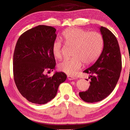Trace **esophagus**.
Returning <instances> with one entry per match:
<instances>
[{
	"mask_svg": "<svg viewBox=\"0 0 130 130\" xmlns=\"http://www.w3.org/2000/svg\"><path fill=\"white\" fill-rule=\"evenodd\" d=\"M68 80H75L76 78L71 76H68Z\"/></svg>",
	"mask_w": 130,
	"mask_h": 130,
	"instance_id": "esophagus-1",
	"label": "esophagus"
}]
</instances>
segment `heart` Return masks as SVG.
I'll return each instance as SVG.
<instances>
[{"label": "heart", "instance_id": "1", "mask_svg": "<svg viewBox=\"0 0 130 130\" xmlns=\"http://www.w3.org/2000/svg\"><path fill=\"white\" fill-rule=\"evenodd\" d=\"M67 44L75 46L74 58L65 59L58 65L61 71L69 75H75L81 68L83 62L86 65L94 62L100 57L104 45L101 35L97 32H88L82 29H69L62 33ZM61 41L57 39L53 44L52 52L55 58L62 56Z\"/></svg>", "mask_w": 130, "mask_h": 130}]
</instances>
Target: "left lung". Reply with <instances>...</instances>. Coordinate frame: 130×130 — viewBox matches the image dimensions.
<instances>
[{"instance_id":"left-lung-1","label":"left lung","mask_w":130,"mask_h":130,"mask_svg":"<svg viewBox=\"0 0 130 130\" xmlns=\"http://www.w3.org/2000/svg\"><path fill=\"white\" fill-rule=\"evenodd\" d=\"M100 30L104 40L103 50L95 62L84 71L90 75V85L87 90L79 92L82 100L88 103L106 98L116 87L121 71V54L116 38L106 28L101 26Z\"/></svg>"}]
</instances>
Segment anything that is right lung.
Returning <instances> with one entry per match:
<instances>
[{"label": "right lung", "mask_w": 130, "mask_h": 130, "mask_svg": "<svg viewBox=\"0 0 130 130\" xmlns=\"http://www.w3.org/2000/svg\"><path fill=\"white\" fill-rule=\"evenodd\" d=\"M55 28L38 25L25 32L16 43L13 55V75L18 91L29 101L45 104L54 98L61 83L67 79L62 72L52 77L55 59L52 52L57 34Z\"/></svg>", "instance_id": "right-lung-1"}]
</instances>
